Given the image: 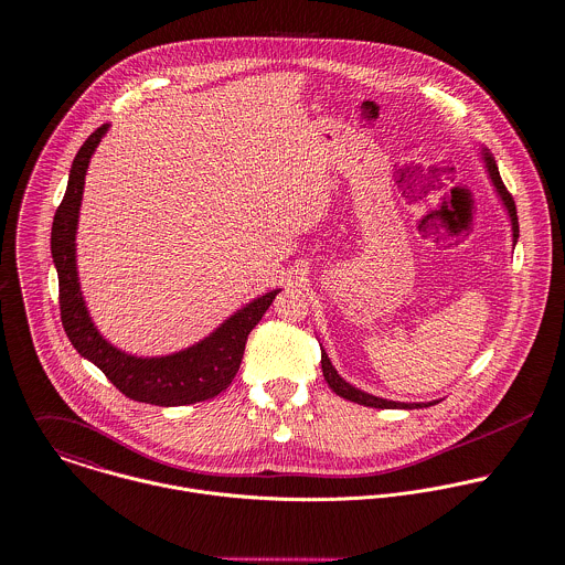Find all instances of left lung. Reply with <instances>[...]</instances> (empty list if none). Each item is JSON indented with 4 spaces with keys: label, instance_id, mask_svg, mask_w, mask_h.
Masks as SVG:
<instances>
[{
    "label": "left lung",
    "instance_id": "left-lung-1",
    "mask_svg": "<svg viewBox=\"0 0 565 565\" xmlns=\"http://www.w3.org/2000/svg\"><path fill=\"white\" fill-rule=\"evenodd\" d=\"M484 161H487V170L491 174V181L495 185V190L500 192L507 210H509V216H511V225H513V239L518 242V235H520V225H518V210H515V201L511 196V192L507 190V185L502 183L500 179V172H498V166L493 161V157L489 152H484ZM321 366H323V375H326V382L330 384V388L342 397V399H349V402H355V404H362V406H371V408H426V406H435L439 402H430V404H404V402H388V399H382V397H375V395H369L364 391H358L353 388L349 382H344L337 373V369L332 366L326 349H321Z\"/></svg>",
    "mask_w": 565,
    "mask_h": 565
}]
</instances>
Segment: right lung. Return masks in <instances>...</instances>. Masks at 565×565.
<instances>
[{"instance_id":"obj_1","label":"right lung","mask_w":565,"mask_h":565,"mask_svg":"<svg viewBox=\"0 0 565 565\" xmlns=\"http://www.w3.org/2000/svg\"><path fill=\"white\" fill-rule=\"evenodd\" d=\"M107 128L109 126L103 124L81 146L70 170L65 196L52 223V257L58 273V306L65 334L83 358L92 360L111 380L121 395L135 402L154 406H185L212 399L233 382L250 330L262 321L279 290L257 297L225 321L214 334L172 355L135 358L103 339L89 319L78 286L76 225L85 172Z\"/></svg>"}]
</instances>
